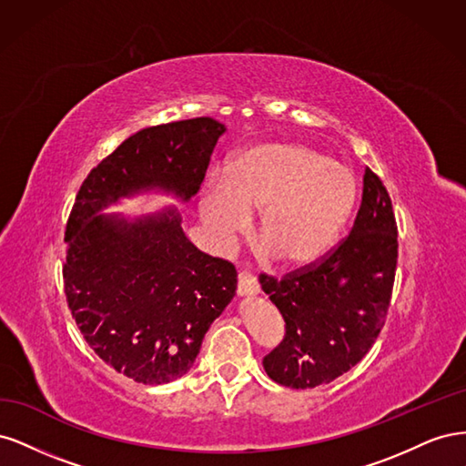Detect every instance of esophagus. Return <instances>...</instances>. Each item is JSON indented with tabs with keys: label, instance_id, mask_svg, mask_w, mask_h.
I'll use <instances>...</instances> for the list:
<instances>
[{
	"label": "esophagus",
	"instance_id": "34e87169",
	"mask_svg": "<svg viewBox=\"0 0 466 466\" xmlns=\"http://www.w3.org/2000/svg\"><path fill=\"white\" fill-rule=\"evenodd\" d=\"M237 279H238L237 281V293L238 295H255V293H258V281L250 272L241 270V272H238Z\"/></svg>",
	"mask_w": 466,
	"mask_h": 466
}]
</instances>
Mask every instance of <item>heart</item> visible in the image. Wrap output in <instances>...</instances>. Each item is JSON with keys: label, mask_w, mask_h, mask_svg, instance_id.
<instances>
[{"label": "heart", "mask_w": 466, "mask_h": 466, "mask_svg": "<svg viewBox=\"0 0 466 466\" xmlns=\"http://www.w3.org/2000/svg\"><path fill=\"white\" fill-rule=\"evenodd\" d=\"M358 200L344 163L301 144H260L211 178L200 198L209 231L229 243L260 209L258 237L289 266L315 262L336 241Z\"/></svg>", "instance_id": "heart-1"}]
</instances>
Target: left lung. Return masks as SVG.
<instances>
[{
	"label": "left lung",
	"instance_id": "1",
	"mask_svg": "<svg viewBox=\"0 0 466 466\" xmlns=\"http://www.w3.org/2000/svg\"><path fill=\"white\" fill-rule=\"evenodd\" d=\"M397 235L389 192L368 167L350 235L286 276L260 274L264 293L286 322L281 342L262 360L268 377L284 387L315 389L368 354L390 305Z\"/></svg>",
	"mask_w": 466,
	"mask_h": 466
}]
</instances>
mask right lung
Here are the masks:
<instances>
[{
    "mask_svg": "<svg viewBox=\"0 0 466 466\" xmlns=\"http://www.w3.org/2000/svg\"><path fill=\"white\" fill-rule=\"evenodd\" d=\"M223 132L209 116L139 130L87 175L69 214V311L95 354L137 383H171L192 368L209 324L233 299L237 270L196 248L175 209L132 223L96 214L149 188L188 200Z\"/></svg>",
    "mask_w": 466,
    "mask_h": 466,
    "instance_id": "1",
    "label": "right lung"
}]
</instances>
